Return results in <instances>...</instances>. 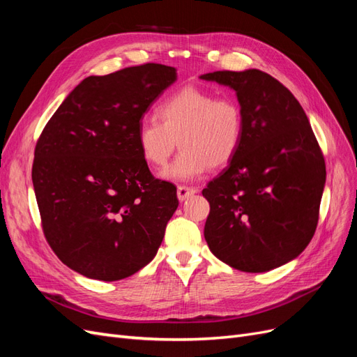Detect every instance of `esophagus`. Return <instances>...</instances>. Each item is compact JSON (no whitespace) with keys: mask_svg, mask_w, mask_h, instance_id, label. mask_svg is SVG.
<instances>
[{"mask_svg":"<svg viewBox=\"0 0 357 357\" xmlns=\"http://www.w3.org/2000/svg\"><path fill=\"white\" fill-rule=\"evenodd\" d=\"M195 193H197L195 188H190V186H178L177 188V198H178V201H186L192 195H195Z\"/></svg>","mask_w":357,"mask_h":357,"instance_id":"obj_1","label":"esophagus"}]
</instances>
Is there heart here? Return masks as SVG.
<instances>
[{
  "mask_svg": "<svg viewBox=\"0 0 357 357\" xmlns=\"http://www.w3.org/2000/svg\"><path fill=\"white\" fill-rule=\"evenodd\" d=\"M155 119L139 122L135 142L146 164L164 168L177 147L181 152L160 177L193 181L208 169L222 168L238 153L244 137V113L232 96H218L197 86H186L162 101Z\"/></svg>",
  "mask_w": 357,
  "mask_h": 357,
  "instance_id": "1",
  "label": "heart"
}]
</instances>
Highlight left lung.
<instances>
[{
	"mask_svg": "<svg viewBox=\"0 0 357 357\" xmlns=\"http://www.w3.org/2000/svg\"><path fill=\"white\" fill-rule=\"evenodd\" d=\"M202 80L235 91L244 137L208 183L204 236L211 253L244 273H265L299 256L319 222L325 158L291 92L261 70L214 71Z\"/></svg>",
	"mask_w": 357,
	"mask_h": 357,
	"instance_id": "8db88e82",
	"label": "left lung"
}]
</instances>
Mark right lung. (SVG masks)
<instances>
[{
    "label": "right lung",
    "mask_w": 357,
    "mask_h": 357,
    "mask_svg": "<svg viewBox=\"0 0 357 357\" xmlns=\"http://www.w3.org/2000/svg\"><path fill=\"white\" fill-rule=\"evenodd\" d=\"M176 80V68L162 63L91 75L43 129L32 185L46 240L73 271L116 282L156 256L177 189L152 176L135 132Z\"/></svg>",
    "instance_id": "1"
}]
</instances>
